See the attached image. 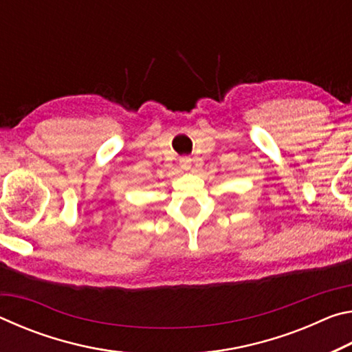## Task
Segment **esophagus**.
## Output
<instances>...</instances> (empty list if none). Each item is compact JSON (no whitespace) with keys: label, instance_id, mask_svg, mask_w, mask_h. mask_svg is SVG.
I'll list each match as a JSON object with an SVG mask.
<instances>
[{"label":"esophagus","instance_id":"34e87169","mask_svg":"<svg viewBox=\"0 0 352 352\" xmlns=\"http://www.w3.org/2000/svg\"><path fill=\"white\" fill-rule=\"evenodd\" d=\"M180 166H182V169L189 170L190 166H192V162H190V158L183 157V158H180Z\"/></svg>","mask_w":352,"mask_h":352}]
</instances>
